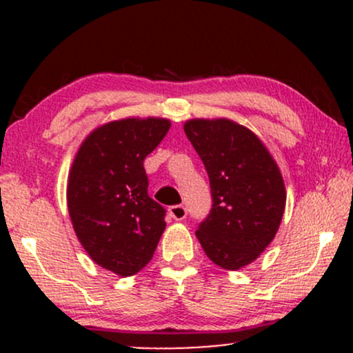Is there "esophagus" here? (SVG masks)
<instances>
[{"label": "esophagus", "mask_w": 353, "mask_h": 353, "mask_svg": "<svg viewBox=\"0 0 353 353\" xmlns=\"http://www.w3.org/2000/svg\"><path fill=\"white\" fill-rule=\"evenodd\" d=\"M169 216L176 219V221H184L185 216H188V209H185V205L182 204L171 205V208H169Z\"/></svg>", "instance_id": "obj_1"}]
</instances>
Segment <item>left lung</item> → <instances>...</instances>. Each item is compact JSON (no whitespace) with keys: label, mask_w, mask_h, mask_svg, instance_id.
I'll use <instances>...</instances> for the list:
<instances>
[{"label":"left lung","mask_w":353,"mask_h":353,"mask_svg":"<svg viewBox=\"0 0 353 353\" xmlns=\"http://www.w3.org/2000/svg\"><path fill=\"white\" fill-rule=\"evenodd\" d=\"M184 132L209 174L212 209L196 236L214 264L237 270L272 242L285 209L277 164L250 129L230 119H190Z\"/></svg>","instance_id":"1"}]
</instances>
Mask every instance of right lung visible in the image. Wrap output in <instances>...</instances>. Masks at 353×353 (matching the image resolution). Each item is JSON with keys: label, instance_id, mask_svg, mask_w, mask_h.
Instances as JSON below:
<instances>
[{"label": "right lung", "instance_id": "1", "mask_svg": "<svg viewBox=\"0 0 353 353\" xmlns=\"http://www.w3.org/2000/svg\"><path fill=\"white\" fill-rule=\"evenodd\" d=\"M171 128L161 117L112 121L89 134L68 177V210L81 245L103 269L134 275L165 229V209L148 194L144 159Z\"/></svg>", "mask_w": 353, "mask_h": 353}]
</instances>
